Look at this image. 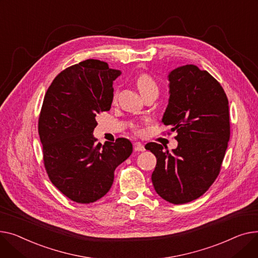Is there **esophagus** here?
<instances>
[{"label": "esophagus", "instance_id": "34e87169", "mask_svg": "<svg viewBox=\"0 0 258 258\" xmlns=\"http://www.w3.org/2000/svg\"><path fill=\"white\" fill-rule=\"evenodd\" d=\"M134 150L138 151V152H143V151H145V146L142 144V143H134Z\"/></svg>", "mask_w": 258, "mask_h": 258}]
</instances>
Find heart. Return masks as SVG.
<instances>
[{
    "label": "heart",
    "mask_w": 258,
    "mask_h": 258,
    "mask_svg": "<svg viewBox=\"0 0 258 258\" xmlns=\"http://www.w3.org/2000/svg\"><path fill=\"white\" fill-rule=\"evenodd\" d=\"M135 84L142 96L150 93H154V94L158 93V87L155 80L148 74H141L139 77L136 78ZM114 98H115V95H114Z\"/></svg>",
    "instance_id": "obj_1"
}]
</instances>
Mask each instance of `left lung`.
I'll return each instance as SVG.
<instances>
[{
    "label": "left lung",
    "instance_id": "1",
    "mask_svg": "<svg viewBox=\"0 0 258 258\" xmlns=\"http://www.w3.org/2000/svg\"><path fill=\"white\" fill-rule=\"evenodd\" d=\"M169 103L162 123L177 131L178 146L149 143L157 159L152 183L162 199L184 204L215 182L230 138L229 106L221 84L207 71L186 64L169 73Z\"/></svg>",
    "mask_w": 258,
    "mask_h": 258
}]
</instances>
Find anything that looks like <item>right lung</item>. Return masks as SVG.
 <instances>
[{
  "mask_svg": "<svg viewBox=\"0 0 258 258\" xmlns=\"http://www.w3.org/2000/svg\"><path fill=\"white\" fill-rule=\"evenodd\" d=\"M122 74L96 59L60 73L45 93L38 120L43 162L52 183L74 202L93 203L107 194L116 166L132 153L127 139L97 143L96 117L108 111L113 81Z\"/></svg>",
  "mask_w": 258,
  "mask_h": 258,
  "instance_id": "add662e5",
  "label": "right lung"
}]
</instances>
